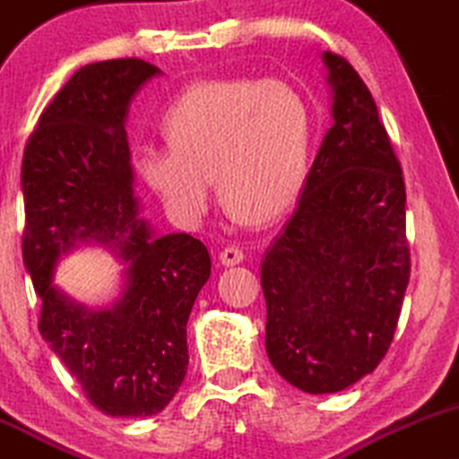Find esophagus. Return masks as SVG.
<instances>
[{
    "mask_svg": "<svg viewBox=\"0 0 459 459\" xmlns=\"http://www.w3.org/2000/svg\"><path fill=\"white\" fill-rule=\"evenodd\" d=\"M219 257L225 266H234V264H240V262H243L245 254L238 245H228L223 251H221Z\"/></svg>",
    "mask_w": 459,
    "mask_h": 459,
    "instance_id": "1",
    "label": "esophagus"
}]
</instances>
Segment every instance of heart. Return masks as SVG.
<instances>
[{"instance_id":"heart-1","label":"heart","mask_w":459,"mask_h":459,"mask_svg":"<svg viewBox=\"0 0 459 459\" xmlns=\"http://www.w3.org/2000/svg\"><path fill=\"white\" fill-rule=\"evenodd\" d=\"M167 149L136 169L171 219L195 225L212 204V175L228 208L273 221L306 182L312 147L307 97L280 77H231L188 86L162 117Z\"/></svg>"}]
</instances>
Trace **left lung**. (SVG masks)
Segmentation results:
<instances>
[{"label": "left lung", "mask_w": 459, "mask_h": 459, "mask_svg": "<svg viewBox=\"0 0 459 459\" xmlns=\"http://www.w3.org/2000/svg\"><path fill=\"white\" fill-rule=\"evenodd\" d=\"M332 117L295 214L262 260L266 353L288 384L341 393L393 342L405 288V182L358 71L325 51Z\"/></svg>", "instance_id": "left-lung-1"}]
</instances>
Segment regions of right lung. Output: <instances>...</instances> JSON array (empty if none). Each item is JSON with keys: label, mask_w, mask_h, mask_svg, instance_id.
<instances>
[{"label": "right lung", "mask_w": 459, "mask_h": 459, "mask_svg": "<svg viewBox=\"0 0 459 459\" xmlns=\"http://www.w3.org/2000/svg\"><path fill=\"white\" fill-rule=\"evenodd\" d=\"M160 74L141 58L77 69L45 108L23 152V262L39 292V329L86 399L108 416L164 410L188 367L186 323L210 277V254L188 234L152 238L138 219L126 117ZM112 242L128 262L122 299L108 311L77 307L50 286L77 239Z\"/></svg>", "instance_id": "add662e5"}]
</instances>
